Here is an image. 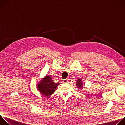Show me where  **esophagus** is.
<instances>
[{"mask_svg": "<svg viewBox=\"0 0 125 125\" xmlns=\"http://www.w3.org/2000/svg\"><path fill=\"white\" fill-rule=\"evenodd\" d=\"M68 80L67 79H64L63 80V83H68Z\"/></svg>", "mask_w": 125, "mask_h": 125, "instance_id": "obj_1", "label": "esophagus"}]
</instances>
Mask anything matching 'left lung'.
Returning <instances> with one entry per match:
<instances>
[{
    "mask_svg": "<svg viewBox=\"0 0 125 125\" xmlns=\"http://www.w3.org/2000/svg\"><path fill=\"white\" fill-rule=\"evenodd\" d=\"M76 86H77V88L79 89H82L83 87V81H82V80L80 78L78 79V80H77L76 82Z\"/></svg>",
    "mask_w": 125,
    "mask_h": 125,
    "instance_id": "left-lung-1",
    "label": "left lung"
}]
</instances>
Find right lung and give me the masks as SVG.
Listing matches in <instances>:
<instances>
[{
	"label": "right lung",
	"instance_id": "1",
	"mask_svg": "<svg viewBox=\"0 0 125 125\" xmlns=\"http://www.w3.org/2000/svg\"><path fill=\"white\" fill-rule=\"evenodd\" d=\"M60 83L53 82L52 79L49 76H46L39 82L37 88L42 94L45 96H50L55 91L56 87Z\"/></svg>",
	"mask_w": 125,
	"mask_h": 125
}]
</instances>
